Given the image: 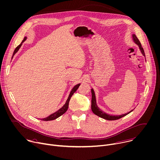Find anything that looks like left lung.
<instances>
[{"mask_svg": "<svg viewBox=\"0 0 160 160\" xmlns=\"http://www.w3.org/2000/svg\"><path fill=\"white\" fill-rule=\"evenodd\" d=\"M132 38H133V40L134 41L135 43H136L138 46H139V48L141 50V52L142 54L143 55V56L145 57V53H144V49L141 46V44L139 41V40L138 39V38L136 37V36L135 34H133L132 35ZM91 92H92V105H91V109H92V112H93V114H95V115L99 116L100 118H102L104 119H106V120H109V121H114V120H117V119H119L124 116H126V115H128V114H129L131 112H132L133 110L131 111L130 112H129L128 113H126V114H122V115H120V116H112V115H109V114H106L105 112H103L102 110H100L98 108V106L97 105V103H96V98H95V93H94V91L93 89H91Z\"/></svg>", "mask_w": 160, "mask_h": 160, "instance_id": "left-lung-1", "label": "left lung"}]
</instances>
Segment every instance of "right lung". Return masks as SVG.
I'll return each mask as SVG.
<instances>
[{
	"instance_id": "obj_1",
	"label": "right lung",
	"mask_w": 160,
	"mask_h": 160,
	"mask_svg": "<svg viewBox=\"0 0 160 160\" xmlns=\"http://www.w3.org/2000/svg\"><path fill=\"white\" fill-rule=\"evenodd\" d=\"M26 37H24V39L22 40V42L19 45V46H18L16 48V49H15V50H14V52H13V55H12V58H13V57H14V55L16 54V53L18 51V50L19 49V48H21V45H22V43L26 39ZM80 83H78V84H77V85H76L73 88H72V91L70 92V95H69V96H68V99H67V102H66V103H65V105L63 106V107L61 108V109H60L58 111H57V112H55V113H53V114H51V115H49L48 117H47V118H43V119H41V120H42V121H52V120H54V119H56L57 118H59L60 116H61L62 115H63L65 112H67V109H68V104H69V102H70V98H71V97H72V96L73 95V94L76 92V90L78 89V88L79 87V86H80Z\"/></svg>"
}]
</instances>
